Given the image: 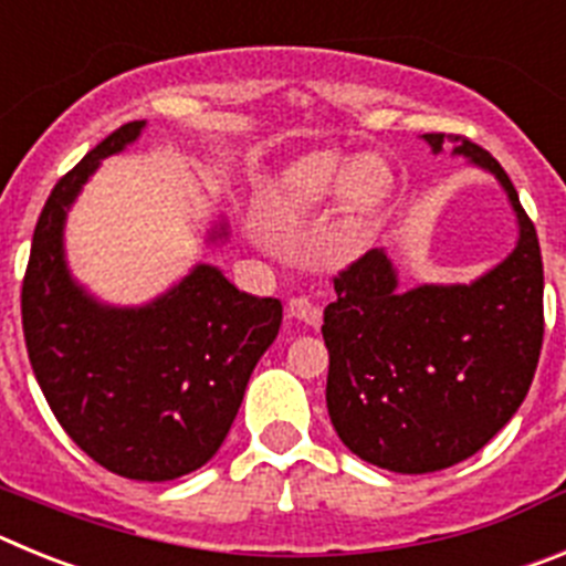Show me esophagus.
I'll use <instances>...</instances> for the list:
<instances>
[{
	"instance_id": "1",
	"label": "esophagus",
	"mask_w": 566,
	"mask_h": 566,
	"mask_svg": "<svg viewBox=\"0 0 566 566\" xmlns=\"http://www.w3.org/2000/svg\"><path fill=\"white\" fill-rule=\"evenodd\" d=\"M289 314H292V317H297L300 323L312 326V328H317L319 323H323V308H319L317 303H312L308 297L289 300Z\"/></svg>"
}]
</instances>
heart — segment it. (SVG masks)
Wrapping results in <instances>:
<instances>
[{
  "mask_svg": "<svg viewBox=\"0 0 566 566\" xmlns=\"http://www.w3.org/2000/svg\"><path fill=\"white\" fill-rule=\"evenodd\" d=\"M388 189H391V175L379 161L314 153L283 175L277 192L263 209V221L274 227L289 218L326 207L334 198H343L348 214L365 218L385 201Z\"/></svg>",
  "mask_w": 566,
  "mask_h": 566,
  "instance_id": "heart-1",
  "label": "heart"
}]
</instances>
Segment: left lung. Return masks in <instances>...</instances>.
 Segmentation results:
<instances>
[{
  "label": "left lung",
  "instance_id": "left-lung-1",
  "mask_svg": "<svg viewBox=\"0 0 566 566\" xmlns=\"http://www.w3.org/2000/svg\"><path fill=\"white\" fill-rule=\"evenodd\" d=\"M490 172L516 212L507 258L470 283L399 289L382 249L334 277L323 314L326 405L334 431L363 462L433 473L482 451L513 419L544 337V269L536 227L502 164L462 135H422Z\"/></svg>",
  "mask_w": 566,
  "mask_h": 566
}]
</instances>
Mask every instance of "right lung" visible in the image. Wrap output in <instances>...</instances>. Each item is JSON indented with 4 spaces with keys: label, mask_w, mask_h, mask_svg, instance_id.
I'll use <instances>...</instances> for the list:
<instances>
[{
    "label": "right lung",
    "mask_w": 566,
    "mask_h": 566,
    "mask_svg": "<svg viewBox=\"0 0 566 566\" xmlns=\"http://www.w3.org/2000/svg\"><path fill=\"white\" fill-rule=\"evenodd\" d=\"M147 122L109 133L53 187L22 283L28 357L50 411L93 462L124 479L169 482L218 453L283 306L240 292L198 263L144 306H113L73 277L64 223L104 158L138 142ZM214 221L209 243L227 240Z\"/></svg>",
    "instance_id": "add662e5"
}]
</instances>
